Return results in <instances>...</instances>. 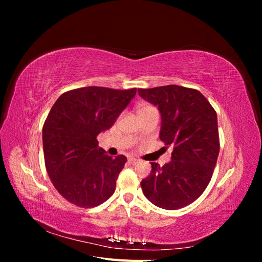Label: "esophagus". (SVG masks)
Returning <instances> with one entry per match:
<instances>
[{
	"label": "esophagus",
	"mask_w": 262,
	"mask_h": 262,
	"mask_svg": "<svg viewBox=\"0 0 262 262\" xmlns=\"http://www.w3.org/2000/svg\"><path fill=\"white\" fill-rule=\"evenodd\" d=\"M139 162H140V161L137 160V158H134V157H130V158H129V163H130L131 165H137Z\"/></svg>",
	"instance_id": "1"
}]
</instances>
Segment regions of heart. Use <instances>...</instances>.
Instances as JSON below:
<instances>
[{
  "mask_svg": "<svg viewBox=\"0 0 262 262\" xmlns=\"http://www.w3.org/2000/svg\"><path fill=\"white\" fill-rule=\"evenodd\" d=\"M154 109L152 106L148 105V104H141L138 106L137 108V113H145V112H148V110H152Z\"/></svg>",
  "mask_w": 262,
  "mask_h": 262,
  "instance_id": "b5f03b06",
  "label": "heart"
}]
</instances>
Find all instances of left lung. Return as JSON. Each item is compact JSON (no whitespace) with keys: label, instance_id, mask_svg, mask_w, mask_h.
Instances as JSON below:
<instances>
[{"label":"left lung","instance_id":"obj_1","mask_svg":"<svg viewBox=\"0 0 262 262\" xmlns=\"http://www.w3.org/2000/svg\"><path fill=\"white\" fill-rule=\"evenodd\" d=\"M138 93L160 110V139L173 145L169 163L162 167L150 163L142 190L158 208L181 209L196 200L212 178L220 152L216 113L199 91L187 87L167 85Z\"/></svg>","mask_w":262,"mask_h":262}]
</instances>
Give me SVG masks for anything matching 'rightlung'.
<instances>
[{
    "mask_svg": "<svg viewBox=\"0 0 262 262\" xmlns=\"http://www.w3.org/2000/svg\"><path fill=\"white\" fill-rule=\"evenodd\" d=\"M136 94L137 89L89 86L54 102L42 128L45 163L53 186L71 203L94 208L114 194L126 157L107 155L96 138L112 128Z\"/></svg>",
    "mask_w": 262,
    "mask_h": 262,
    "instance_id": "obj_1",
    "label": "right lung"
}]
</instances>
